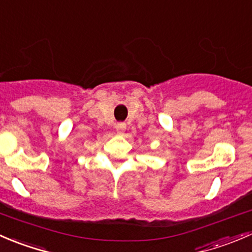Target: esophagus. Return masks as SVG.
<instances>
[{
    "mask_svg": "<svg viewBox=\"0 0 252 252\" xmlns=\"http://www.w3.org/2000/svg\"><path fill=\"white\" fill-rule=\"evenodd\" d=\"M115 128H116V131L119 132V133H123V132L126 129V124L125 123H118V124H116Z\"/></svg>",
    "mask_w": 252,
    "mask_h": 252,
    "instance_id": "34e87169",
    "label": "esophagus"
}]
</instances>
